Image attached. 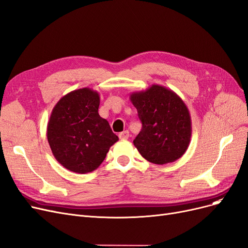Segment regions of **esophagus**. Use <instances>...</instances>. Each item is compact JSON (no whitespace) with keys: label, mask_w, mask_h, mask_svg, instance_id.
<instances>
[{"label":"esophagus","mask_w":248,"mask_h":248,"mask_svg":"<svg viewBox=\"0 0 248 248\" xmlns=\"http://www.w3.org/2000/svg\"><path fill=\"white\" fill-rule=\"evenodd\" d=\"M118 137L121 140H126L127 138L130 137V133H129V131H124L118 135Z\"/></svg>","instance_id":"obj_1"}]
</instances>
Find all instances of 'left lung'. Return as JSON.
<instances>
[{
  "instance_id": "obj_1",
  "label": "left lung",
  "mask_w": 248,
  "mask_h": 248,
  "mask_svg": "<svg viewBox=\"0 0 248 248\" xmlns=\"http://www.w3.org/2000/svg\"><path fill=\"white\" fill-rule=\"evenodd\" d=\"M130 100L138 111L142 129L133 141L148 162L165 165L177 161L188 148L191 119L179 95L159 84L134 92Z\"/></svg>"
}]
</instances>
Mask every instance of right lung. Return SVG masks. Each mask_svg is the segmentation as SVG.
<instances>
[{"instance_id": "add662e5", "label": "right lung", "mask_w": 248, "mask_h": 248, "mask_svg": "<svg viewBox=\"0 0 248 248\" xmlns=\"http://www.w3.org/2000/svg\"><path fill=\"white\" fill-rule=\"evenodd\" d=\"M100 93L90 87L62 95L47 124V140L55 159L67 170L85 174L98 169L118 141L100 116Z\"/></svg>"}]
</instances>
